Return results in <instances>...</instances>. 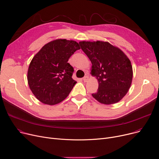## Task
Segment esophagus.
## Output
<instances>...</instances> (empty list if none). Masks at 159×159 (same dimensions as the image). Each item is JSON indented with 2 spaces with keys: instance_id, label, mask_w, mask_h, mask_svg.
I'll return each mask as SVG.
<instances>
[{
  "instance_id": "esophagus-1",
  "label": "esophagus",
  "mask_w": 159,
  "mask_h": 159,
  "mask_svg": "<svg viewBox=\"0 0 159 159\" xmlns=\"http://www.w3.org/2000/svg\"><path fill=\"white\" fill-rule=\"evenodd\" d=\"M88 80H89V76H86L83 78V80L84 81V82H87L88 81Z\"/></svg>"
}]
</instances>
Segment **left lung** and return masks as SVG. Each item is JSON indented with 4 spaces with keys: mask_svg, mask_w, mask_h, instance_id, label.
<instances>
[{
    "mask_svg": "<svg viewBox=\"0 0 159 159\" xmlns=\"http://www.w3.org/2000/svg\"><path fill=\"white\" fill-rule=\"evenodd\" d=\"M92 65L90 74L98 81L97 92L92 96L102 104L111 105L122 99L131 86V61L119 48L108 42H79Z\"/></svg>",
    "mask_w": 159,
    "mask_h": 159,
    "instance_id": "obj_1",
    "label": "left lung"
}]
</instances>
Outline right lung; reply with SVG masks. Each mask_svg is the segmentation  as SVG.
<instances>
[{
  "label": "right lung",
  "mask_w": 159,
  "mask_h": 159,
  "mask_svg": "<svg viewBox=\"0 0 159 159\" xmlns=\"http://www.w3.org/2000/svg\"><path fill=\"white\" fill-rule=\"evenodd\" d=\"M80 49L78 42L57 39L46 43L32 59L27 71V81L34 96L49 105L66 98L77 83L72 78L74 69L69 58Z\"/></svg>",
  "instance_id": "1"
}]
</instances>
